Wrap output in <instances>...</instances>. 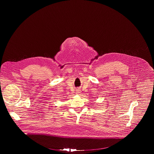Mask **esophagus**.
<instances>
[{"label": "esophagus", "instance_id": "34e87169", "mask_svg": "<svg viewBox=\"0 0 154 154\" xmlns=\"http://www.w3.org/2000/svg\"><path fill=\"white\" fill-rule=\"evenodd\" d=\"M80 90H79V89L76 90V94H80Z\"/></svg>", "mask_w": 154, "mask_h": 154}]
</instances>
